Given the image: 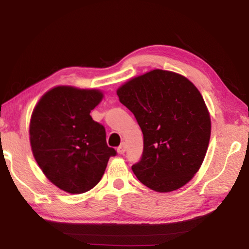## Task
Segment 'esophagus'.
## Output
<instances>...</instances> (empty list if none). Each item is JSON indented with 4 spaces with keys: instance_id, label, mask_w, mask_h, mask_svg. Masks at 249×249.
Wrapping results in <instances>:
<instances>
[{
    "instance_id": "esophagus-1",
    "label": "esophagus",
    "mask_w": 249,
    "mask_h": 249,
    "mask_svg": "<svg viewBox=\"0 0 249 249\" xmlns=\"http://www.w3.org/2000/svg\"><path fill=\"white\" fill-rule=\"evenodd\" d=\"M117 151H119L120 155H124V154H125V151H126V145L124 144V142L119 147V148H117Z\"/></svg>"
}]
</instances>
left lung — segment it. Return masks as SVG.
Segmentation results:
<instances>
[{
	"label": "left lung",
	"mask_w": 249,
	"mask_h": 249,
	"mask_svg": "<svg viewBox=\"0 0 249 249\" xmlns=\"http://www.w3.org/2000/svg\"><path fill=\"white\" fill-rule=\"evenodd\" d=\"M144 135L141 160L132 166L142 184L177 190L192 179L208 150L211 120L199 90L187 78L156 69L117 90Z\"/></svg>",
	"instance_id": "8db88e82"
}]
</instances>
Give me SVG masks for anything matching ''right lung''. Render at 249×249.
Returning <instances> with one entry per match:
<instances>
[{"label": "right lung", "instance_id": "obj_1", "mask_svg": "<svg viewBox=\"0 0 249 249\" xmlns=\"http://www.w3.org/2000/svg\"><path fill=\"white\" fill-rule=\"evenodd\" d=\"M102 98L98 90L57 87L40 99L32 114L34 157L54 185L72 195L95 187L109 157L116 155L107 144L104 126L90 115Z\"/></svg>", "mask_w": 249, "mask_h": 249}]
</instances>
